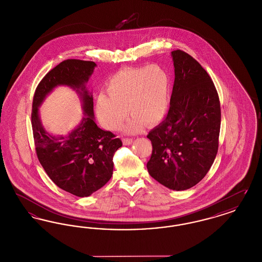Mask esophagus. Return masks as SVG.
Listing matches in <instances>:
<instances>
[{
    "mask_svg": "<svg viewBox=\"0 0 262 262\" xmlns=\"http://www.w3.org/2000/svg\"><path fill=\"white\" fill-rule=\"evenodd\" d=\"M123 143H124V145L132 144L133 143V138H125V137H124L123 138Z\"/></svg>",
    "mask_w": 262,
    "mask_h": 262,
    "instance_id": "34e87169",
    "label": "esophagus"
}]
</instances>
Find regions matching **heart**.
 Instances as JSON below:
<instances>
[{"mask_svg": "<svg viewBox=\"0 0 262 262\" xmlns=\"http://www.w3.org/2000/svg\"><path fill=\"white\" fill-rule=\"evenodd\" d=\"M170 95V77L161 66L128 68L119 71L107 83V94L96 99V113L101 124L116 129L126 116L125 130L136 134L158 124L167 112Z\"/></svg>", "mask_w": 262, "mask_h": 262, "instance_id": "1", "label": "heart"}]
</instances>
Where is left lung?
I'll return each instance as SVG.
<instances>
[{
    "label": "left lung",
    "instance_id": "obj_1",
    "mask_svg": "<svg viewBox=\"0 0 262 262\" xmlns=\"http://www.w3.org/2000/svg\"><path fill=\"white\" fill-rule=\"evenodd\" d=\"M174 81L170 109L147 137L150 176L170 189L185 190L205 177L216 157L221 108L211 77L190 55L172 52Z\"/></svg>",
    "mask_w": 262,
    "mask_h": 262
}]
</instances>
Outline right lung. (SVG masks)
I'll list each match as a JSON object with an SVG mask.
<instances>
[{
  "label": "right lung",
  "mask_w": 262,
  "mask_h": 262,
  "mask_svg": "<svg viewBox=\"0 0 262 262\" xmlns=\"http://www.w3.org/2000/svg\"><path fill=\"white\" fill-rule=\"evenodd\" d=\"M96 63L70 59L60 62L43 77L32 102L31 125L38 160L51 180L63 190L89 196L105 186L114 169L113 156L123 143L111 132L103 130L94 121L93 97L85 86ZM75 89L83 101L85 116L67 136H52L42 127L37 108L57 86Z\"/></svg>",
  "instance_id": "add662e5"
}]
</instances>
